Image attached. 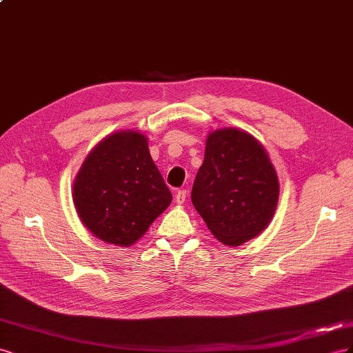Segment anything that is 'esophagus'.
I'll return each mask as SVG.
<instances>
[{
    "instance_id": "1",
    "label": "esophagus",
    "mask_w": 353,
    "mask_h": 353,
    "mask_svg": "<svg viewBox=\"0 0 353 353\" xmlns=\"http://www.w3.org/2000/svg\"><path fill=\"white\" fill-rule=\"evenodd\" d=\"M186 198H188V190H186V189H180V190H177V192H176V196H174V199H176V203H177V204H183L185 201H186Z\"/></svg>"
}]
</instances>
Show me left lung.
Here are the masks:
<instances>
[{"mask_svg":"<svg viewBox=\"0 0 353 353\" xmlns=\"http://www.w3.org/2000/svg\"><path fill=\"white\" fill-rule=\"evenodd\" d=\"M192 204L221 244L243 245L270 223L279 182L263 145L244 130L225 127L207 136Z\"/></svg>","mask_w":353,"mask_h":353,"instance_id":"left-lung-1","label":"left lung"}]
</instances>
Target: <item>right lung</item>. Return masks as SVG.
<instances>
[{"label":"right lung","instance_id":"1","mask_svg":"<svg viewBox=\"0 0 353 353\" xmlns=\"http://www.w3.org/2000/svg\"><path fill=\"white\" fill-rule=\"evenodd\" d=\"M171 192L150 157L148 137L119 130L90 150L72 186L83 225L100 241L136 244L171 203Z\"/></svg>","mask_w":353,"mask_h":353}]
</instances>
